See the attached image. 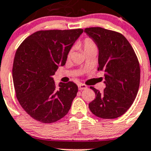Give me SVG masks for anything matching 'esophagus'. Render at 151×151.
<instances>
[{"label": "esophagus", "mask_w": 151, "mask_h": 151, "mask_svg": "<svg viewBox=\"0 0 151 151\" xmlns=\"http://www.w3.org/2000/svg\"><path fill=\"white\" fill-rule=\"evenodd\" d=\"M78 90L80 91H82L84 90V89H86L87 88V85H84V84H78Z\"/></svg>", "instance_id": "1"}]
</instances>
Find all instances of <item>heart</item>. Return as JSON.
Returning a JSON list of instances; mask_svg holds the SVG:
<instances>
[{
  "mask_svg": "<svg viewBox=\"0 0 151 151\" xmlns=\"http://www.w3.org/2000/svg\"><path fill=\"white\" fill-rule=\"evenodd\" d=\"M84 49H85V51L89 50H93V49H97V46H96L95 43L94 42V41L91 38H86V39L84 41ZM73 53L72 50H70L69 53V57H70Z\"/></svg>",
  "mask_w": 151,
  "mask_h": 151,
  "instance_id": "b5f03b06",
  "label": "heart"
}]
</instances>
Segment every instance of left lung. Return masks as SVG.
Segmentation results:
<instances>
[{"instance_id":"obj_1","label":"left lung","mask_w":151,"mask_h":151,"mask_svg":"<svg viewBox=\"0 0 151 151\" xmlns=\"http://www.w3.org/2000/svg\"><path fill=\"white\" fill-rule=\"evenodd\" d=\"M98 47L97 70L104 72V91L91 87L95 99L89 104L93 114L102 119H115L129 109L138 94L140 66L128 40L120 33L101 27L85 29Z\"/></svg>"}]
</instances>
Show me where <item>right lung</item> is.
<instances>
[{"mask_svg": "<svg viewBox=\"0 0 151 151\" xmlns=\"http://www.w3.org/2000/svg\"><path fill=\"white\" fill-rule=\"evenodd\" d=\"M83 29L38 31L24 40L16 52L13 80L23 110L35 120L55 122L65 116L78 92L73 82H60L53 76L66 64L69 50Z\"/></svg>", "mask_w": 151, "mask_h": 151, "instance_id": "1", "label": "right lung"}]
</instances>
